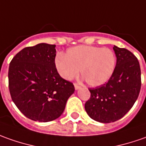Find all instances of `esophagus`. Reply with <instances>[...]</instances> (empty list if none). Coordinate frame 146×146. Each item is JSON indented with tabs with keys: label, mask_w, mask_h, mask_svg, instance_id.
Returning <instances> with one entry per match:
<instances>
[{
	"label": "esophagus",
	"mask_w": 146,
	"mask_h": 146,
	"mask_svg": "<svg viewBox=\"0 0 146 146\" xmlns=\"http://www.w3.org/2000/svg\"><path fill=\"white\" fill-rule=\"evenodd\" d=\"M74 88H75V90H79V89H81V86H79L78 84H77V83H75V84H74Z\"/></svg>",
	"instance_id": "34e87169"
}]
</instances>
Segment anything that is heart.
<instances>
[{"instance_id":"b5f03b06","label":"heart","mask_w":146,"mask_h":146,"mask_svg":"<svg viewBox=\"0 0 146 146\" xmlns=\"http://www.w3.org/2000/svg\"><path fill=\"white\" fill-rule=\"evenodd\" d=\"M56 68L65 80L81 77L90 86H99L110 80L114 72L116 56L113 50L97 46L80 45L69 48L65 56L55 60Z\"/></svg>"}]
</instances>
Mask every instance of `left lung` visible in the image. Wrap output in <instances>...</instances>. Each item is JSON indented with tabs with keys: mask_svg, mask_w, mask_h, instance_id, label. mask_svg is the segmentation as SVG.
Instances as JSON below:
<instances>
[{
	"mask_svg": "<svg viewBox=\"0 0 146 146\" xmlns=\"http://www.w3.org/2000/svg\"><path fill=\"white\" fill-rule=\"evenodd\" d=\"M117 56L114 72L108 82L90 88V99L85 104L92 119L102 123L114 122L130 110L138 98L141 79L137 58L130 51L113 46Z\"/></svg>",
	"mask_w": 146,
	"mask_h": 146,
	"instance_id": "left-lung-1",
	"label": "left lung"
}]
</instances>
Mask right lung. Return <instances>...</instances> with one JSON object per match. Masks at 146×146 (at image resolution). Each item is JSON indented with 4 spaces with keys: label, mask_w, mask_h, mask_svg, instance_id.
Segmentation results:
<instances>
[{
    "label": "right lung",
    "mask_w": 146,
    "mask_h": 146,
    "mask_svg": "<svg viewBox=\"0 0 146 146\" xmlns=\"http://www.w3.org/2000/svg\"><path fill=\"white\" fill-rule=\"evenodd\" d=\"M56 45L40 43L16 54L9 68V89L16 106L40 122L58 118L74 93L72 82L60 77L55 65Z\"/></svg>",
    "instance_id": "obj_1"
}]
</instances>
